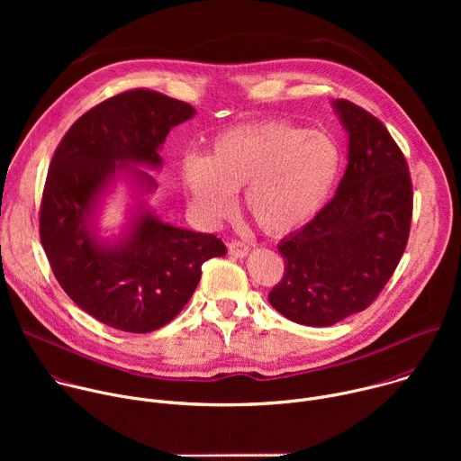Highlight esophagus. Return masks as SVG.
<instances>
[{
  "label": "esophagus",
  "instance_id": "obj_1",
  "mask_svg": "<svg viewBox=\"0 0 461 461\" xmlns=\"http://www.w3.org/2000/svg\"><path fill=\"white\" fill-rule=\"evenodd\" d=\"M228 251H230V255L235 257V258H244V257L249 253V248H248V244H244V242H240V240H231V242L228 244Z\"/></svg>",
  "mask_w": 461,
  "mask_h": 461
}]
</instances>
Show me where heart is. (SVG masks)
<instances>
[{
    "instance_id": "1",
    "label": "heart",
    "mask_w": 461,
    "mask_h": 461,
    "mask_svg": "<svg viewBox=\"0 0 461 461\" xmlns=\"http://www.w3.org/2000/svg\"><path fill=\"white\" fill-rule=\"evenodd\" d=\"M341 173V149L324 131L286 120L233 125L208 146L206 157L182 160L180 176L191 208L215 222L231 213L244 189V208L272 237L310 224L330 201Z\"/></svg>"
}]
</instances>
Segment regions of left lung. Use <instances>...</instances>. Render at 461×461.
I'll list each match as a JSON object with an SVG mask.
<instances>
[{
  "label": "left lung",
  "instance_id": "8db88e82",
  "mask_svg": "<svg viewBox=\"0 0 461 461\" xmlns=\"http://www.w3.org/2000/svg\"><path fill=\"white\" fill-rule=\"evenodd\" d=\"M348 137L347 169L334 199L277 249L285 276L270 304L306 326H330L365 310L405 251L412 184L386 127L347 100L332 102Z\"/></svg>",
  "mask_w": 461,
  "mask_h": 461
}]
</instances>
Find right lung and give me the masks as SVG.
Returning a JSON list of instances; mask_svg holds the SVG:
<instances>
[{"mask_svg": "<svg viewBox=\"0 0 461 461\" xmlns=\"http://www.w3.org/2000/svg\"><path fill=\"white\" fill-rule=\"evenodd\" d=\"M196 111L137 89L80 116L59 142L45 182L40 239L61 288L84 312L122 332L148 334L189 301L208 258L226 255L212 233L160 221L149 204L169 131ZM125 183L133 203L116 236L101 235L106 196Z\"/></svg>", "mask_w": 461, "mask_h": 461, "instance_id": "obj_1", "label": "right lung"}]
</instances>
